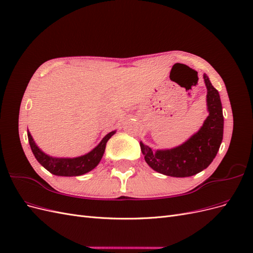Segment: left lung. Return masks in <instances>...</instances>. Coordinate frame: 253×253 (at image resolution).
<instances>
[{
    "label": "left lung",
    "mask_w": 253,
    "mask_h": 253,
    "mask_svg": "<svg viewBox=\"0 0 253 253\" xmlns=\"http://www.w3.org/2000/svg\"><path fill=\"white\" fill-rule=\"evenodd\" d=\"M209 116L203 126L182 144L153 152L140 141L144 160L153 170L173 177H189L202 172L215 158L224 134V116L219 94L204 74Z\"/></svg>",
    "instance_id": "1"
}]
</instances>
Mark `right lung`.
Wrapping results in <instances>:
<instances>
[{"instance_id": "obj_1", "label": "right lung", "mask_w": 253, "mask_h": 253, "mask_svg": "<svg viewBox=\"0 0 253 253\" xmlns=\"http://www.w3.org/2000/svg\"><path fill=\"white\" fill-rule=\"evenodd\" d=\"M115 133H116V131L106 134L103 137V139L100 141V143L85 155L74 158H59L45 154L36 144L33 136L30 135L27 129L29 145L36 159L47 171L57 176H79L95 169L98 164L100 163V160L104 154L106 142L109 141V139Z\"/></svg>"}]
</instances>
